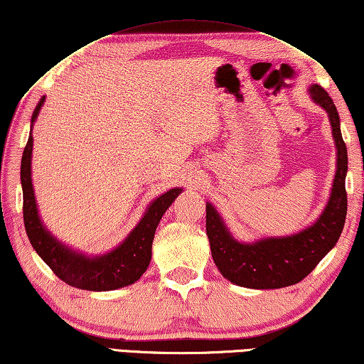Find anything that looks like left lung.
<instances>
[{"label": "left lung", "instance_id": "left-lung-1", "mask_svg": "<svg viewBox=\"0 0 364 364\" xmlns=\"http://www.w3.org/2000/svg\"><path fill=\"white\" fill-rule=\"evenodd\" d=\"M309 92L312 100L327 112L337 146V172L331 198L314 225L291 236L244 244L231 236L213 205L206 203V236L211 255L221 275L239 287L275 289L299 283L335 247L345 226L348 156L340 132L338 112L326 89L312 85Z\"/></svg>", "mask_w": 364, "mask_h": 364}]
</instances>
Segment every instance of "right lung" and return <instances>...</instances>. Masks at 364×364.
I'll return each instance as SVG.
<instances>
[{
	"mask_svg": "<svg viewBox=\"0 0 364 364\" xmlns=\"http://www.w3.org/2000/svg\"><path fill=\"white\" fill-rule=\"evenodd\" d=\"M43 100H38L31 120V133L22 153L21 161V183H22V213H24V226L29 236L32 247L41 255V259L52 268V272L70 287L87 289V291H110V289L124 288L135 283L146 272L151 262V245H153L154 232L166 210L172 205L182 188H171L153 200L144 211L135 229L128 234L119 247L104 255L87 257L63 245L60 240L47 231L38 216L36 197L32 187V127L37 120Z\"/></svg>",
	"mask_w": 364,
	"mask_h": 364,
	"instance_id": "right-lung-1",
	"label": "right lung"
}]
</instances>
